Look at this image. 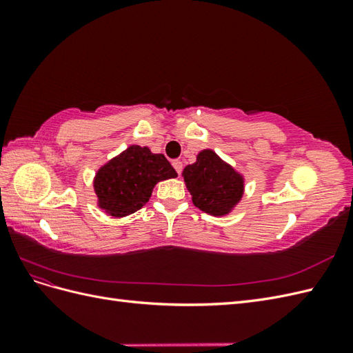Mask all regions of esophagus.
<instances>
[{
    "mask_svg": "<svg viewBox=\"0 0 353 353\" xmlns=\"http://www.w3.org/2000/svg\"><path fill=\"white\" fill-rule=\"evenodd\" d=\"M172 166L175 168L176 172L181 175V172H183V162H181V160H178V159H175V160H172Z\"/></svg>",
    "mask_w": 353,
    "mask_h": 353,
    "instance_id": "1",
    "label": "esophagus"
}]
</instances>
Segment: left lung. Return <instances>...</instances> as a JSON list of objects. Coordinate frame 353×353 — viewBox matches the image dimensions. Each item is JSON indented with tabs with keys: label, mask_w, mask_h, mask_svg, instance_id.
Segmentation results:
<instances>
[{
	"label": "left lung",
	"mask_w": 353,
	"mask_h": 353,
	"mask_svg": "<svg viewBox=\"0 0 353 353\" xmlns=\"http://www.w3.org/2000/svg\"><path fill=\"white\" fill-rule=\"evenodd\" d=\"M183 176L194 206L209 215H228L243 197V175L209 148L184 168Z\"/></svg>",
	"instance_id": "obj_1"
}]
</instances>
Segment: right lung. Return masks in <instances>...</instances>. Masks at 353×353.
I'll list each match as a JSON object with an SVG mask.
<instances>
[{"label": "right lung", "mask_w": 353, "mask_h": 353, "mask_svg": "<svg viewBox=\"0 0 353 353\" xmlns=\"http://www.w3.org/2000/svg\"><path fill=\"white\" fill-rule=\"evenodd\" d=\"M176 175L163 154H154L148 147L130 145L95 174L99 208L114 218L131 215L152 197L157 183Z\"/></svg>", "instance_id": "add662e5"}]
</instances>
